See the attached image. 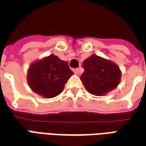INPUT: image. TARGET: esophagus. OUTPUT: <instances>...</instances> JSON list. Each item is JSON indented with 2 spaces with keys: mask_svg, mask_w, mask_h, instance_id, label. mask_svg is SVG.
Instances as JSON below:
<instances>
[{
  "mask_svg": "<svg viewBox=\"0 0 146 146\" xmlns=\"http://www.w3.org/2000/svg\"><path fill=\"white\" fill-rule=\"evenodd\" d=\"M74 72H75V74H76V75H79V74H81L82 70L80 68H75V69H74Z\"/></svg>",
  "mask_w": 146,
  "mask_h": 146,
  "instance_id": "1",
  "label": "esophagus"
}]
</instances>
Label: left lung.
Returning a JSON list of instances; mask_svg holds the SVG:
<instances>
[{"mask_svg": "<svg viewBox=\"0 0 146 146\" xmlns=\"http://www.w3.org/2000/svg\"><path fill=\"white\" fill-rule=\"evenodd\" d=\"M84 69L80 79L91 94L102 96L115 89L121 80V71L117 64L92 55L83 61Z\"/></svg>", "mask_w": 146, "mask_h": 146, "instance_id": "8db88e82", "label": "left lung"}]
</instances>
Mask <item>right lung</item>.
Returning a JSON list of instances; mask_svg holds the SVG:
<instances>
[{
    "mask_svg": "<svg viewBox=\"0 0 146 146\" xmlns=\"http://www.w3.org/2000/svg\"><path fill=\"white\" fill-rule=\"evenodd\" d=\"M73 74L66 61L50 55L29 66L27 79L33 92L44 98H51L63 91L65 83Z\"/></svg>",
    "mask_w": 146,
    "mask_h": 146,
    "instance_id": "1",
    "label": "right lung"
}]
</instances>
